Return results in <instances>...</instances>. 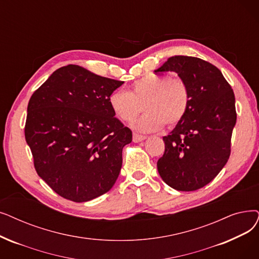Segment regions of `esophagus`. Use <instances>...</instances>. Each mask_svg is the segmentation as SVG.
I'll list each match as a JSON object with an SVG mask.
<instances>
[{
    "label": "esophagus",
    "mask_w": 259,
    "mask_h": 259,
    "mask_svg": "<svg viewBox=\"0 0 259 259\" xmlns=\"http://www.w3.org/2000/svg\"><path fill=\"white\" fill-rule=\"evenodd\" d=\"M146 139H147V137L140 136V134H137V133L133 134V142L134 143H140V142H142V141H144Z\"/></svg>",
    "instance_id": "esophagus-1"
}]
</instances>
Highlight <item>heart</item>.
<instances>
[{"instance_id": "obj_1", "label": "heart", "mask_w": 259, "mask_h": 259, "mask_svg": "<svg viewBox=\"0 0 259 259\" xmlns=\"http://www.w3.org/2000/svg\"><path fill=\"white\" fill-rule=\"evenodd\" d=\"M190 102L186 82L181 78L148 74L134 81L130 91H114L109 97L113 114L121 121H131L142 111L145 113L132 121L131 127L140 132L161 129L164 123L172 127L182 120Z\"/></svg>"}]
</instances>
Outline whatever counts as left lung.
I'll return each mask as SVG.
<instances>
[{
	"label": "left lung",
	"mask_w": 259,
	"mask_h": 259,
	"mask_svg": "<svg viewBox=\"0 0 259 259\" xmlns=\"http://www.w3.org/2000/svg\"><path fill=\"white\" fill-rule=\"evenodd\" d=\"M166 72L186 82L190 102L182 120L163 138L157 171L174 189L192 192L208 184L229 160L237 117L235 95L220 70L200 58L174 56L154 70Z\"/></svg>",
	"instance_id": "1"
}]
</instances>
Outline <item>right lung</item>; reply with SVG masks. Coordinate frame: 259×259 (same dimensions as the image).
<instances>
[{
  "mask_svg": "<svg viewBox=\"0 0 259 259\" xmlns=\"http://www.w3.org/2000/svg\"><path fill=\"white\" fill-rule=\"evenodd\" d=\"M122 83L69 64L31 95L26 143L37 174L59 196L87 202L115 184L122 148L132 141L109 105Z\"/></svg>",
  "mask_w": 259,
  "mask_h": 259,
  "instance_id": "right-lung-1",
  "label": "right lung"
}]
</instances>
